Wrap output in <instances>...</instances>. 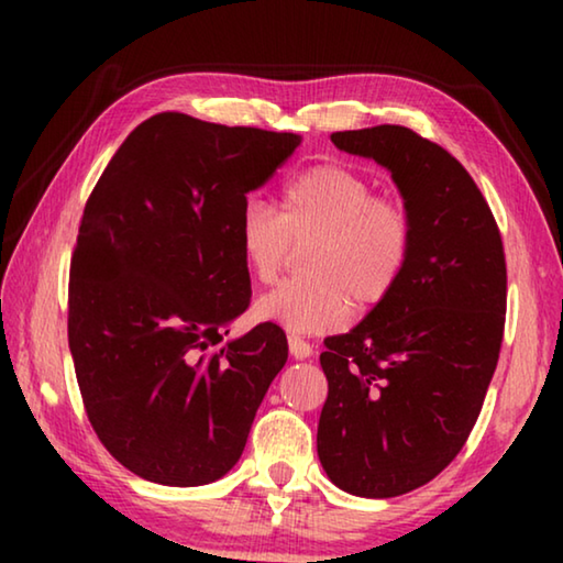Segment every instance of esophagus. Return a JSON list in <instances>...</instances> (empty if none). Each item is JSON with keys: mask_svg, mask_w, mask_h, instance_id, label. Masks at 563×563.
<instances>
[{"mask_svg": "<svg viewBox=\"0 0 563 563\" xmlns=\"http://www.w3.org/2000/svg\"><path fill=\"white\" fill-rule=\"evenodd\" d=\"M288 347H290V355L298 357V360H308L312 355V345L310 342H305L298 335H290L288 338Z\"/></svg>", "mask_w": 563, "mask_h": 563, "instance_id": "esophagus-1", "label": "esophagus"}]
</instances>
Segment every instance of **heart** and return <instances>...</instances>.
<instances>
[{"instance_id": "1", "label": "heart", "mask_w": 563, "mask_h": 563, "mask_svg": "<svg viewBox=\"0 0 563 563\" xmlns=\"http://www.w3.org/2000/svg\"><path fill=\"white\" fill-rule=\"evenodd\" d=\"M302 247V278L275 285L255 300V318L295 335L338 330L357 310L383 305L402 283L415 247L407 208L375 196L373 180L342 164L300 170L280 190V211L247 201L235 243L253 280L271 283L290 245Z\"/></svg>"}]
</instances>
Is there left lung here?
<instances>
[{
  "label": "left lung",
  "mask_w": 563,
  "mask_h": 563,
  "mask_svg": "<svg viewBox=\"0 0 563 563\" xmlns=\"http://www.w3.org/2000/svg\"><path fill=\"white\" fill-rule=\"evenodd\" d=\"M330 139L393 174L415 225L397 290L320 355L322 470L355 497L387 499L432 482L470 437L501 350L507 261L492 208L450 151L389 123Z\"/></svg>",
  "instance_id": "obj_1"
}]
</instances>
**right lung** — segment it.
<instances>
[{
  "instance_id": "right-lung-1",
  "label": "right lung",
  "mask_w": 563,
  "mask_h": 563,
  "mask_svg": "<svg viewBox=\"0 0 563 563\" xmlns=\"http://www.w3.org/2000/svg\"><path fill=\"white\" fill-rule=\"evenodd\" d=\"M298 146V133L164 111L129 133L91 190L69 350L93 432L141 479H221L288 360L273 322L223 338L251 302L238 213Z\"/></svg>"
}]
</instances>
